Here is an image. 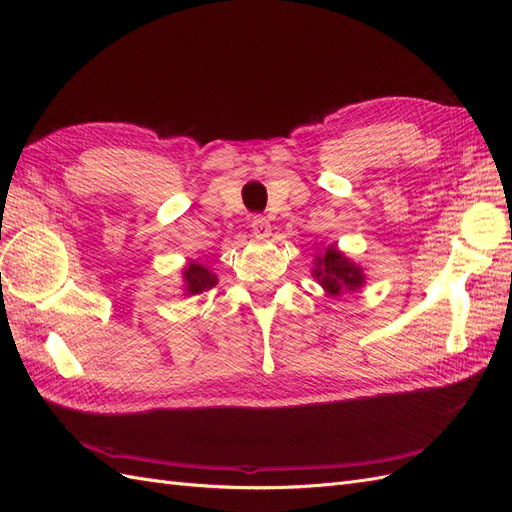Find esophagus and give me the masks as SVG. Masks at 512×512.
<instances>
[{
  "label": "esophagus",
  "instance_id": "obj_1",
  "mask_svg": "<svg viewBox=\"0 0 512 512\" xmlns=\"http://www.w3.org/2000/svg\"><path fill=\"white\" fill-rule=\"evenodd\" d=\"M250 228L258 239H265V237L271 235V224H269L267 218H262V215H254L252 222H250Z\"/></svg>",
  "mask_w": 512,
  "mask_h": 512
}]
</instances>
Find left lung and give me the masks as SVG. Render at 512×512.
<instances>
[{"instance_id":"8db88e82","label":"left lung","mask_w":512,"mask_h":512,"mask_svg":"<svg viewBox=\"0 0 512 512\" xmlns=\"http://www.w3.org/2000/svg\"><path fill=\"white\" fill-rule=\"evenodd\" d=\"M312 275L331 299H339L342 294L356 292L365 286L363 267L350 260L335 243L314 256Z\"/></svg>"}]
</instances>
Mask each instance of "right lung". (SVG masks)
Returning <instances> with one entry per match:
<instances>
[{"label": "right lung", "instance_id": "right-lung-1", "mask_svg": "<svg viewBox=\"0 0 512 512\" xmlns=\"http://www.w3.org/2000/svg\"><path fill=\"white\" fill-rule=\"evenodd\" d=\"M181 282H183L185 297H194V294L211 290L215 284H218V275L211 271V267L203 265V262L190 260L181 271Z\"/></svg>", "mask_w": 512, "mask_h": 512}]
</instances>
